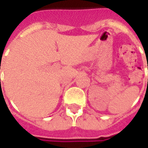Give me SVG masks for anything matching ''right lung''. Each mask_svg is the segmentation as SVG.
Masks as SVG:
<instances>
[{"mask_svg": "<svg viewBox=\"0 0 148 148\" xmlns=\"http://www.w3.org/2000/svg\"><path fill=\"white\" fill-rule=\"evenodd\" d=\"M0 81H1V79H0Z\"/></svg>", "mask_w": 148, "mask_h": 148, "instance_id": "1", "label": "right lung"}]
</instances>
